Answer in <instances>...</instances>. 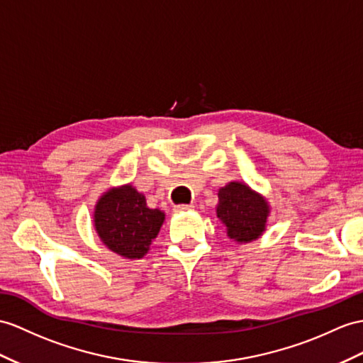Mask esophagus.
<instances>
[{
	"label": "esophagus",
	"instance_id": "obj_1",
	"mask_svg": "<svg viewBox=\"0 0 363 363\" xmlns=\"http://www.w3.org/2000/svg\"><path fill=\"white\" fill-rule=\"evenodd\" d=\"M194 206L192 205H179L177 206V211L179 212H188V211H192Z\"/></svg>",
	"mask_w": 363,
	"mask_h": 363
}]
</instances>
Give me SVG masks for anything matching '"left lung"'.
Listing matches in <instances>:
<instances>
[{
	"label": "left lung",
	"mask_w": 363,
	"mask_h": 363,
	"mask_svg": "<svg viewBox=\"0 0 363 363\" xmlns=\"http://www.w3.org/2000/svg\"><path fill=\"white\" fill-rule=\"evenodd\" d=\"M269 214L268 203L245 183L231 182L218 191L217 217L228 235L237 242H252L264 231Z\"/></svg>",
	"instance_id": "left-lung-1"
}]
</instances>
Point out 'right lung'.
<instances>
[{
	"instance_id": "add662e5",
	"label": "right lung",
	"mask_w": 363,
	"mask_h": 363,
	"mask_svg": "<svg viewBox=\"0 0 363 363\" xmlns=\"http://www.w3.org/2000/svg\"><path fill=\"white\" fill-rule=\"evenodd\" d=\"M160 209H149L146 199L130 184L104 194L95 206L94 222L101 242L126 259H141L163 225Z\"/></svg>"
}]
</instances>
